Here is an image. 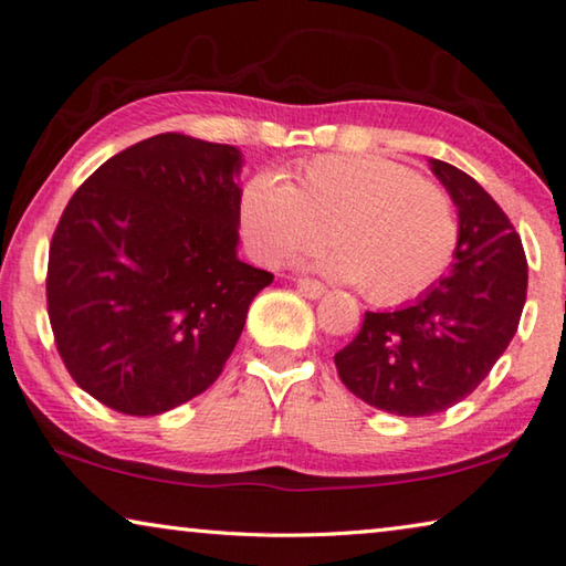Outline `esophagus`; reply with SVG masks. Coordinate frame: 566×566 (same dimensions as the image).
I'll return each mask as SVG.
<instances>
[{
	"instance_id": "1",
	"label": "esophagus",
	"mask_w": 566,
	"mask_h": 566,
	"mask_svg": "<svg viewBox=\"0 0 566 566\" xmlns=\"http://www.w3.org/2000/svg\"><path fill=\"white\" fill-rule=\"evenodd\" d=\"M298 291L306 295V298L318 301V298H324V295H326V285H321L318 281H308V277H301Z\"/></svg>"
}]
</instances>
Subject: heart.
Segmentation results:
<instances>
[{"label":"heart","instance_id":"b5f03b06","mask_svg":"<svg viewBox=\"0 0 566 566\" xmlns=\"http://www.w3.org/2000/svg\"><path fill=\"white\" fill-rule=\"evenodd\" d=\"M238 214L250 253L265 265L332 234L336 245L308 265L334 281L364 285L377 303H405L428 291L458 245L450 197L381 156H318L293 185L258 171L240 189Z\"/></svg>","mask_w":566,"mask_h":566}]
</instances>
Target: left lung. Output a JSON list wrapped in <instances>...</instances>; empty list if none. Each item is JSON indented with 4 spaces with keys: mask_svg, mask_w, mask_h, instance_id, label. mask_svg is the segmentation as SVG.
<instances>
[{
    "mask_svg": "<svg viewBox=\"0 0 566 566\" xmlns=\"http://www.w3.org/2000/svg\"><path fill=\"white\" fill-rule=\"evenodd\" d=\"M428 161L458 210L450 271L412 303L367 311L361 332L334 356L356 397L399 417L446 412L471 395L506 352L526 303V255L514 224L473 177Z\"/></svg>",
    "mask_w": 566,
    "mask_h": 566,
    "instance_id": "obj_1",
    "label": "left lung"
}]
</instances>
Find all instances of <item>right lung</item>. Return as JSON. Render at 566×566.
Here are the masks:
<instances>
[{"mask_svg":"<svg viewBox=\"0 0 566 566\" xmlns=\"http://www.w3.org/2000/svg\"><path fill=\"white\" fill-rule=\"evenodd\" d=\"M242 151L159 134L101 164L52 234L48 313L67 371L111 410L202 395L273 275L238 258Z\"/></svg>","mask_w":566,"mask_h":566,"instance_id":"obj_1","label":"right lung"}]
</instances>
